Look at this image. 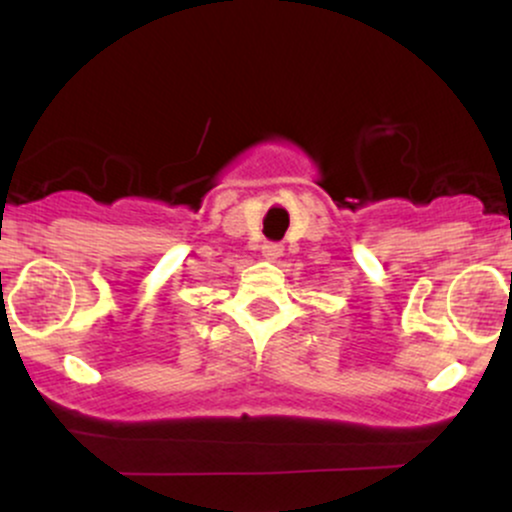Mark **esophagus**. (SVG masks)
<instances>
[{
    "label": "esophagus",
    "mask_w": 512,
    "mask_h": 512,
    "mask_svg": "<svg viewBox=\"0 0 512 512\" xmlns=\"http://www.w3.org/2000/svg\"><path fill=\"white\" fill-rule=\"evenodd\" d=\"M281 252H284V245H281V243H272V240H267V243L262 245V255L269 257V260L279 257Z\"/></svg>",
    "instance_id": "1"
}]
</instances>
